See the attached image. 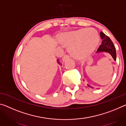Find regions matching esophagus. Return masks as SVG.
<instances>
[{"label":"esophagus","instance_id":"obj_1","mask_svg":"<svg viewBox=\"0 0 126 126\" xmlns=\"http://www.w3.org/2000/svg\"><path fill=\"white\" fill-rule=\"evenodd\" d=\"M69 58H70V57L69 56V55H64V56H63V58H62V60H63V61H65V60H67V59H69Z\"/></svg>","mask_w":126,"mask_h":126}]
</instances>
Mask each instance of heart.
<instances>
[{"label":"heart","instance_id":"1","mask_svg":"<svg viewBox=\"0 0 126 126\" xmlns=\"http://www.w3.org/2000/svg\"><path fill=\"white\" fill-rule=\"evenodd\" d=\"M58 40L63 45L69 46V52L74 58L84 59L94 51L100 37L94 29L82 28L62 33Z\"/></svg>","mask_w":126,"mask_h":126}]
</instances>
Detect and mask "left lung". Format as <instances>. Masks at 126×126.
I'll return each mask as SVG.
<instances>
[{"instance_id": "obj_1", "label": "left lung", "mask_w": 126, "mask_h": 126, "mask_svg": "<svg viewBox=\"0 0 126 126\" xmlns=\"http://www.w3.org/2000/svg\"><path fill=\"white\" fill-rule=\"evenodd\" d=\"M100 35H101V37L102 39V44L97 49L96 53L106 52L109 53L114 60L116 61V48H115V47L111 39L102 32L100 33ZM88 86L90 88H93V87L89 85H88Z\"/></svg>"}]
</instances>
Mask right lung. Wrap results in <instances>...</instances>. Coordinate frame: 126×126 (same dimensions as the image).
<instances>
[{
  "mask_svg": "<svg viewBox=\"0 0 126 126\" xmlns=\"http://www.w3.org/2000/svg\"><path fill=\"white\" fill-rule=\"evenodd\" d=\"M57 63H58V64H59V65H61V63H60V62H59V59H58L57 60Z\"/></svg>",
  "mask_w": 126,
  "mask_h": 126,
  "instance_id": "obj_1",
  "label": "right lung"
}]
</instances>
